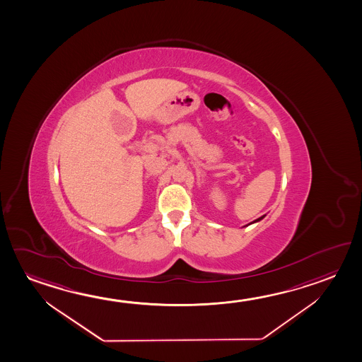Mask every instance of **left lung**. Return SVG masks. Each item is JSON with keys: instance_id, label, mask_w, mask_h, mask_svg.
I'll return each mask as SVG.
<instances>
[{"instance_id": "8db88e82", "label": "left lung", "mask_w": 362, "mask_h": 362, "mask_svg": "<svg viewBox=\"0 0 362 362\" xmlns=\"http://www.w3.org/2000/svg\"><path fill=\"white\" fill-rule=\"evenodd\" d=\"M264 216H266V215H262V216H261V218H258V219H256V221H252V223H250V224H253V223H257V221H262V219H264ZM250 224H247V226H250ZM247 226H245V227H247Z\"/></svg>"}]
</instances>
